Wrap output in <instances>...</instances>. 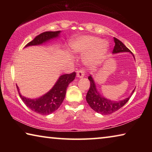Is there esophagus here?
<instances>
[{
	"label": "esophagus",
	"mask_w": 152,
	"mask_h": 152,
	"mask_svg": "<svg viewBox=\"0 0 152 152\" xmlns=\"http://www.w3.org/2000/svg\"><path fill=\"white\" fill-rule=\"evenodd\" d=\"M84 76V72L82 69H80V70L77 71V77H78V78H83Z\"/></svg>",
	"instance_id": "obj_1"
}]
</instances>
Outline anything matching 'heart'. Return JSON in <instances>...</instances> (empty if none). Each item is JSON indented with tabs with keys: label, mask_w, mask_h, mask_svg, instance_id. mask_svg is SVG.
<instances>
[{
	"label": "heart",
	"mask_w": 152,
	"mask_h": 152,
	"mask_svg": "<svg viewBox=\"0 0 152 152\" xmlns=\"http://www.w3.org/2000/svg\"><path fill=\"white\" fill-rule=\"evenodd\" d=\"M109 47L107 41L91 35L81 36L70 43V48L74 53L86 55L84 61L90 66L101 63L106 57Z\"/></svg>",
	"instance_id": "obj_1"
}]
</instances>
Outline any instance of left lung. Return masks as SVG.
<instances>
[{
    "label": "left lung",
    "instance_id": "8db88e82",
    "mask_svg": "<svg viewBox=\"0 0 152 152\" xmlns=\"http://www.w3.org/2000/svg\"><path fill=\"white\" fill-rule=\"evenodd\" d=\"M114 42L115 45L113 51V54L122 52H129L132 53L133 58H135L132 51L129 50L121 41L114 37ZM88 78L90 80V82H91V86H90V88L86 94V101L88 103L89 106L94 111L101 115H110L121 109L128 102L135 91V90H133L129 96L121 100V101H110V100L107 99L103 96H102L99 91H97L96 84H95V82L92 75H90Z\"/></svg>",
    "mask_w": 152,
    "mask_h": 152
}]
</instances>
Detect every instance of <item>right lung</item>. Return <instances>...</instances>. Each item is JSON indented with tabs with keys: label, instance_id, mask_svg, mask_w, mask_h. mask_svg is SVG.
Instances as JSON below:
<instances>
[{
	"label": "right lung",
	"instance_id": "add662e5",
	"mask_svg": "<svg viewBox=\"0 0 152 152\" xmlns=\"http://www.w3.org/2000/svg\"><path fill=\"white\" fill-rule=\"evenodd\" d=\"M61 31H46L36 36L35 39L28 43L25 48L29 46L40 45L49 41L55 39L60 36ZM76 77V72L63 74L60 76L50 91L37 99H29L21 95L19 88L17 85L19 96L27 107L37 113L48 115L57 110L62 103L66 96V89L69 84L72 82Z\"/></svg>",
	"mask_w": 152,
	"mask_h": 152
}]
</instances>
